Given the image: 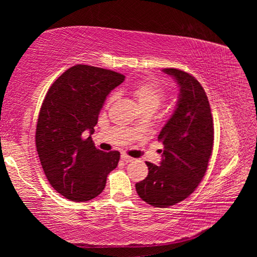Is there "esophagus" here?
Listing matches in <instances>:
<instances>
[{
	"label": "esophagus",
	"instance_id": "obj_1",
	"mask_svg": "<svg viewBox=\"0 0 257 257\" xmlns=\"http://www.w3.org/2000/svg\"><path fill=\"white\" fill-rule=\"evenodd\" d=\"M121 160H122L123 162H125V163L132 162V161H134V159L130 158V156H128L127 154H121Z\"/></svg>",
	"mask_w": 257,
	"mask_h": 257
}]
</instances>
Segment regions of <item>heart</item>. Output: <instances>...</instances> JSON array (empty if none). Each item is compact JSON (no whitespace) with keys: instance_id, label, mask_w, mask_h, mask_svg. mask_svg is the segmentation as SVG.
<instances>
[{"instance_id":"heart-1","label":"heart","mask_w":257,"mask_h":257,"mask_svg":"<svg viewBox=\"0 0 257 257\" xmlns=\"http://www.w3.org/2000/svg\"><path fill=\"white\" fill-rule=\"evenodd\" d=\"M130 92L139 103L143 110H153L162 104L165 98V90L159 82L154 80H142L130 87ZM115 94H112L108 102L114 101Z\"/></svg>"}]
</instances>
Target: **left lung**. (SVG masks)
<instances>
[{
    "mask_svg": "<svg viewBox=\"0 0 257 257\" xmlns=\"http://www.w3.org/2000/svg\"><path fill=\"white\" fill-rule=\"evenodd\" d=\"M179 87L175 111L160 132L163 144L160 165L146 162L149 175L136 184L143 201L168 207L184 201L196 189L211 158L214 128L210 103L202 85L179 69H163Z\"/></svg>",
    "mask_w": 257,
    "mask_h": 257,
    "instance_id": "left-lung-1",
    "label": "left lung"
}]
</instances>
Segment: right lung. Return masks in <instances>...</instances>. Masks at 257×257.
I'll list each match as a JSON object with an SVG mask.
<instances>
[{
  "label": "right lung",
  "instance_id": "add662e5",
  "mask_svg": "<svg viewBox=\"0 0 257 257\" xmlns=\"http://www.w3.org/2000/svg\"><path fill=\"white\" fill-rule=\"evenodd\" d=\"M124 76L106 69L69 68L43 101L36 128V149L43 170L53 188L73 202L95 198L105 188L106 177L120 160L118 151L105 153L92 138L107 95Z\"/></svg>",
  "mask_w": 257,
  "mask_h": 257
}]
</instances>
